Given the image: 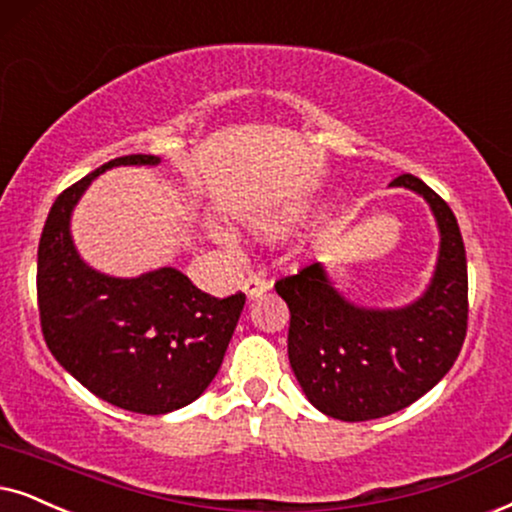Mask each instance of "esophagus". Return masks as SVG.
<instances>
[{"label": "esophagus", "instance_id": "34e87169", "mask_svg": "<svg viewBox=\"0 0 512 512\" xmlns=\"http://www.w3.org/2000/svg\"><path fill=\"white\" fill-rule=\"evenodd\" d=\"M269 288H271L269 278L262 276V274H248V278H245V283H243L245 295H248L250 300H255V297L264 295Z\"/></svg>", "mask_w": 512, "mask_h": 512}]
</instances>
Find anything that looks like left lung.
Wrapping results in <instances>:
<instances>
[{
  "mask_svg": "<svg viewBox=\"0 0 512 512\" xmlns=\"http://www.w3.org/2000/svg\"><path fill=\"white\" fill-rule=\"evenodd\" d=\"M435 212L442 250L428 293L411 307L373 312L342 300L319 262L274 283L290 309L288 359L307 399L326 416L361 423L406 409L449 373L468 333V262L442 196L413 174Z\"/></svg>",
  "mask_w": 512,
  "mask_h": 512,
  "instance_id": "left-lung-1",
  "label": "left lung"
}]
</instances>
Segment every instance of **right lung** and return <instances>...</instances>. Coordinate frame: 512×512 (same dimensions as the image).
Wrapping results in <instances>:
<instances>
[{
  "instance_id": "add662e5",
  "label": "right lung",
  "mask_w": 512,
  "mask_h": 512,
  "mask_svg": "<svg viewBox=\"0 0 512 512\" xmlns=\"http://www.w3.org/2000/svg\"><path fill=\"white\" fill-rule=\"evenodd\" d=\"M155 163V155H122L68 186L37 248V307L49 352L96 397L146 416L205 392L245 304L243 293L219 300L170 267L111 278L80 260L68 222L82 191L108 167Z\"/></svg>"
}]
</instances>
